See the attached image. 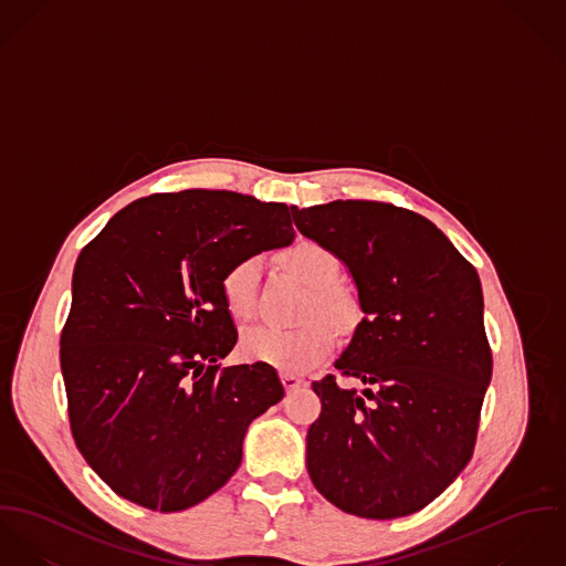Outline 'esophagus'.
<instances>
[{
    "label": "esophagus",
    "mask_w": 566,
    "mask_h": 566,
    "mask_svg": "<svg viewBox=\"0 0 566 566\" xmlns=\"http://www.w3.org/2000/svg\"><path fill=\"white\" fill-rule=\"evenodd\" d=\"M282 384H284V388H286V392H293V390H297L300 386H304V379L291 376V374H284V376H282Z\"/></svg>",
    "instance_id": "34e87169"
}]
</instances>
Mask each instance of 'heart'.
<instances>
[{"instance_id": "obj_1", "label": "heart", "mask_w": 566, "mask_h": 566, "mask_svg": "<svg viewBox=\"0 0 566 566\" xmlns=\"http://www.w3.org/2000/svg\"><path fill=\"white\" fill-rule=\"evenodd\" d=\"M282 266L308 286L302 311V325L291 329L253 325L241 334L239 352L245 360L269 365L286 374H306L321 365L336 345V329L352 332L360 321L358 297L340 286V264L327 248L314 241H300L280 253ZM258 260L245 258L230 266L221 280L228 311L248 318L255 306Z\"/></svg>"}]
</instances>
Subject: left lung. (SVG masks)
<instances>
[{
	"instance_id": "obj_1",
	"label": "left lung",
	"mask_w": 566,
	"mask_h": 566,
	"mask_svg": "<svg viewBox=\"0 0 566 566\" xmlns=\"http://www.w3.org/2000/svg\"><path fill=\"white\" fill-rule=\"evenodd\" d=\"M291 210L304 237L347 264L365 313L334 367L367 388L313 381L311 480L356 516L419 512L469 464L493 376L478 271L432 221L392 203Z\"/></svg>"
}]
</instances>
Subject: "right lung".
<instances>
[{"instance_id": "1", "label": "right lung", "mask_w": 566, "mask_h": 566, "mask_svg": "<svg viewBox=\"0 0 566 566\" xmlns=\"http://www.w3.org/2000/svg\"><path fill=\"white\" fill-rule=\"evenodd\" d=\"M291 208L232 190L132 201L82 250L61 334L71 434L127 502L178 512L217 493L255 417L284 397L264 365L226 367L230 266L293 241Z\"/></svg>"}]
</instances>
